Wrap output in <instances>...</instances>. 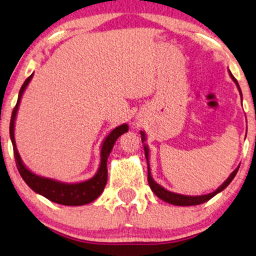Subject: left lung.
Segmentation results:
<instances>
[{
    "label": "left lung",
    "mask_w": 256,
    "mask_h": 256,
    "mask_svg": "<svg viewBox=\"0 0 256 256\" xmlns=\"http://www.w3.org/2000/svg\"><path fill=\"white\" fill-rule=\"evenodd\" d=\"M230 76H231V78L234 79V82L237 84L238 90L240 92V94H242V90H240V87L238 85L237 79H236L234 76H232L231 72H230ZM141 136H142V140H144V132H141ZM144 155H146L147 163H148V150H147V147H144ZM238 169H239V166L234 171V172L230 174V177H228L226 180L223 182L222 186H220V188H217L215 192L206 194V196H182V194L169 192V190H166V188H163L162 186H160L158 184H156V182H154V179H152V176H150V164H148V177L147 178H148V184H150V190L156 194V196H158L160 199H162L163 201L168 202V204H174V206H196V204H204V202H206V201L210 200L212 198L215 196L217 193H220V190H223L224 188H226V186L232 182V179L234 178L236 174H237Z\"/></svg>",
    "instance_id": "1"
}]
</instances>
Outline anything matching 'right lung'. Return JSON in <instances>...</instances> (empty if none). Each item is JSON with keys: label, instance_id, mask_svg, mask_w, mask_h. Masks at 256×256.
Returning <instances> with one entry per match:
<instances>
[{"label": "right lung", "instance_id": "obj_1", "mask_svg": "<svg viewBox=\"0 0 256 256\" xmlns=\"http://www.w3.org/2000/svg\"><path fill=\"white\" fill-rule=\"evenodd\" d=\"M32 77L33 74L25 80L24 84H22V88L19 90L17 104L14 106L10 120V138L11 141H12L14 155V160H16V166L19 174H20L22 178L24 179L26 184H28L34 192L41 194V196L47 198L48 200L56 202V204L64 206H82L90 204V202L96 199V198L102 193V190H104L106 180H108L106 160H108V156L112 150L115 141L117 140L118 136L128 131V126L126 124H123L120 125V126L114 128L112 131L110 132V134L104 139L101 148L100 168H98V174H95L93 178L90 179V180L79 182V184H63V182H58L56 180H52V179H47L36 176V174L30 172L28 168L22 164L20 156H19L17 152L14 136V120H16L19 102H20L22 95L24 93L26 86L28 85V82H30Z\"/></svg>", "mask_w": 256, "mask_h": 256}]
</instances>
